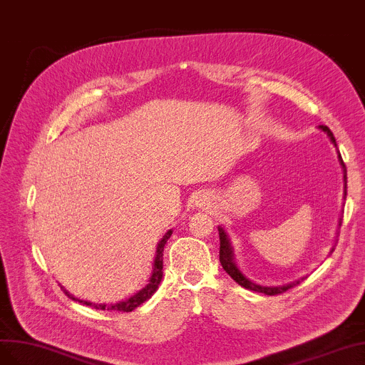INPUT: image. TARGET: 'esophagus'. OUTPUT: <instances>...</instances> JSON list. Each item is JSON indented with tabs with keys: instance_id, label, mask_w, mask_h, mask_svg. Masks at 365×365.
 I'll use <instances>...</instances> for the list:
<instances>
[{
	"instance_id": "1",
	"label": "esophagus",
	"mask_w": 365,
	"mask_h": 365,
	"mask_svg": "<svg viewBox=\"0 0 365 365\" xmlns=\"http://www.w3.org/2000/svg\"><path fill=\"white\" fill-rule=\"evenodd\" d=\"M195 206L200 207V209H210L215 203H213V197L207 192H203V194H198L195 197Z\"/></svg>"
}]
</instances>
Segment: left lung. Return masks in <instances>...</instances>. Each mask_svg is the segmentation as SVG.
<instances>
[{"label":"left lung","mask_w":365,"mask_h":365,"mask_svg":"<svg viewBox=\"0 0 365 365\" xmlns=\"http://www.w3.org/2000/svg\"><path fill=\"white\" fill-rule=\"evenodd\" d=\"M319 129L320 130H323L325 132L327 135H328V138L331 140V143L335 145V148H336V143H335V138H334V135H332V132H331V129L328 128V126H319ZM336 153H339V160H340V165H341V168H343V182H344V200H346V187H347V171H346V165H344V162H343V159H341V155H340V152L336 150ZM341 225V218H340V221H339V227ZM218 232H220V262H221V264H222V269L224 271L230 275L239 286H242V287H245V289H248V290H254V292H260V293H264V294H278V293H282V292H286V290H289V289H292L293 286H296V284H299V282L304 279V278H301V279H296V281H292V282H289V284H284V286H260V284H257V282H254V281H251L250 278H247L244 274H242V271L239 269V266H237V263H236V260H235V251H233V247H232V244H230V239H228V236H227V233H225V230L222 227H218ZM334 251V248L331 250V252Z\"/></svg>","instance_id":"1"}]
</instances>
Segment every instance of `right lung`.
Segmentation results:
<instances>
[{"instance_id":"obj_1","label":"right lung","mask_w":365,"mask_h":365,"mask_svg":"<svg viewBox=\"0 0 365 365\" xmlns=\"http://www.w3.org/2000/svg\"><path fill=\"white\" fill-rule=\"evenodd\" d=\"M173 235V230H168L164 236H162V239L159 240V244L156 247V254H155V260H153V266H152V274H150V278H148L147 284L138 290L135 294L129 296L128 299H123L120 302H115V304H93V302H88V301H83V299H78L75 298L73 294H71L69 292H67L64 287H61L64 290V293L69 296L71 299L73 301H78L81 304H86V305H90V307H94L96 309H108V312H123V313H129V312H133L135 308L140 307L141 304H144L145 301H148L153 296V293L158 290L159 284H160V279H162V275H164V272H162V267H164V264H162V252H164V247L167 244V240L170 239V236Z\"/></svg>"}]
</instances>
